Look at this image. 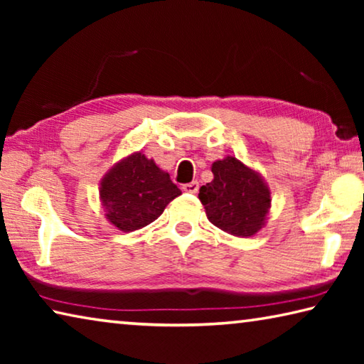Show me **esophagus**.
I'll return each mask as SVG.
<instances>
[{"label":"esophagus","instance_id":"esophagus-1","mask_svg":"<svg viewBox=\"0 0 364 364\" xmlns=\"http://www.w3.org/2000/svg\"><path fill=\"white\" fill-rule=\"evenodd\" d=\"M183 191H186V193H193V194H196L197 193V189H199V183L197 181H191V183H186V184H183V188H181Z\"/></svg>","mask_w":364,"mask_h":364}]
</instances>
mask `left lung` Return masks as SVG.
Instances as JSON below:
<instances>
[{
  "label": "left lung",
  "instance_id": "8db88e82",
  "mask_svg": "<svg viewBox=\"0 0 364 364\" xmlns=\"http://www.w3.org/2000/svg\"><path fill=\"white\" fill-rule=\"evenodd\" d=\"M213 181L199 189L207 218L220 230L247 237L260 230L269 208V191L255 171L234 157L212 165Z\"/></svg>",
  "mask_w": 364,
  "mask_h": 364
}]
</instances>
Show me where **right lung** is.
<instances>
[{
  "label": "right lung",
  "instance_id": "add662e5",
  "mask_svg": "<svg viewBox=\"0 0 364 364\" xmlns=\"http://www.w3.org/2000/svg\"><path fill=\"white\" fill-rule=\"evenodd\" d=\"M100 194L110 223L122 231H134L157 220L181 191L154 160L138 152L109 171Z\"/></svg>",
  "mask_w": 364,
  "mask_h": 364
}]
</instances>
